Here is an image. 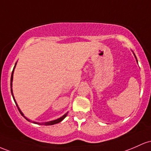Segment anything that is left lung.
<instances>
[{
    "instance_id": "8db88e82",
    "label": "left lung",
    "mask_w": 151,
    "mask_h": 151,
    "mask_svg": "<svg viewBox=\"0 0 151 151\" xmlns=\"http://www.w3.org/2000/svg\"><path fill=\"white\" fill-rule=\"evenodd\" d=\"M133 55H134V56H135V60H136V62L138 63V60H137V58H136V56H135V53H133Z\"/></svg>"
}]
</instances>
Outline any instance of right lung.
Instances as JSON below:
<instances>
[{"label":"right lung","instance_id":"1","mask_svg":"<svg viewBox=\"0 0 151 151\" xmlns=\"http://www.w3.org/2000/svg\"><path fill=\"white\" fill-rule=\"evenodd\" d=\"M16 64H17V62L16 63V64H15V66H14V68H13V71H12V74H11V94H12V96H13V100H14L15 103H16V106H17V107H18V111H19L20 113H21V116H23V117H24V118H25V119L27 120V121H28L31 122V121H30L29 119H28V118H27L26 117H25V116H24V114H23V112H22V111H21V109H20V108L18 107V104H17V103H16V99H15V98H14V96H13V88H12V86H13V73H14V70H15V68H16ZM68 112H67L66 113H65V114H64L63 116L60 117V118H58V119H56V120H53V121H48V122H43V123H38V122H35V121H33V122H32V123H35V124L44 125V126H51V125L56 124V123H60V122H61V121H63V120L64 118H65V117L67 116V114H68Z\"/></svg>","mask_w":151,"mask_h":151}]
</instances>
